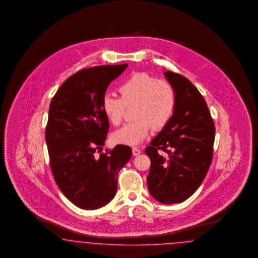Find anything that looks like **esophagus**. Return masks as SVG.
<instances>
[{
    "mask_svg": "<svg viewBox=\"0 0 258 258\" xmlns=\"http://www.w3.org/2000/svg\"><path fill=\"white\" fill-rule=\"evenodd\" d=\"M141 153V149L138 148H133V156H138Z\"/></svg>",
    "mask_w": 258,
    "mask_h": 258,
    "instance_id": "esophagus-1",
    "label": "esophagus"
}]
</instances>
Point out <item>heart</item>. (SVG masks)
Segmentation results:
<instances>
[{"instance_id": "obj_1", "label": "heart", "mask_w": 258, "mask_h": 258, "mask_svg": "<svg viewBox=\"0 0 258 258\" xmlns=\"http://www.w3.org/2000/svg\"><path fill=\"white\" fill-rule=\"evenodd\" d=\"M120 98L106 94L101 102L105 116L112 125L121 123L125 107L135 104L133 122L126 123L112 133L111 139L121 145L138 146L152 131L153 125L162 128L171 119L176 94L171 84L146 73H134L119 88Z\"/></svg>"}]
</instances>
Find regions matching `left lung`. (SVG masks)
Here are the masks:
<instances>
[{
    "label": "left lung",
    "mask_w": 258,
    "mask_h": 258,
    "mask_svg": "<svg viewBox=\"0 0 258 258\" xmlns=\"http://www.w3.org/2000/svg\"><path fill=\"white\" fill-rule=\"evenodd\" d=\"M176 94L171 119L147 147L151 165L149 193L164 204L187 200L202 184L212 163L215 124L203 95L187 78L166 71ZM168 153L162 157L157 151Z\"/></svg>",
    "instance_id": "8db88e82"
}]
</instances>
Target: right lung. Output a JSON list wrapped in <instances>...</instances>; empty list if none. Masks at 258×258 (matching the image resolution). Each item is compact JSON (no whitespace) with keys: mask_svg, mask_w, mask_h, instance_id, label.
I'll return each instance as SVG.
<instances>
[{"mask_svg":"<svg viewBox=\"0 0 258 258\" xmlns=\"http://www.w3.org/2000/svg\"><path fill=\"white\" fill-rule=\"evenodd\" d=\"M126 67L104 65L79 71L59 87L49 107L45 140L51 170L64 196L81 209H98L114 198L118 173L133 154L124 145L95 154L101 151L109 131L102 98Z\"/></svg>","mask_w":258,"mask_h":258,"instance_id":"add662e5","label":"right lung"}]
</instances>
